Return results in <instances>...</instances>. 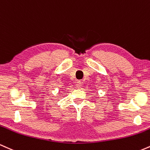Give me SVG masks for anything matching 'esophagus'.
Wrapping results in <instances>:
<instances>
[{"instance_id":"obj_1","label":"esophagus","mask_w":150,"mask_h":150,"mask_svg":"<svg viewBox=\"0 0 150 150\" xmlns=\"http://www.w3.org/2000/svg\"><path fill=\"white\" fill-rule=\"evenodd\" d=\"M76 85L77 88H81V87L82 86V82L81 81H79V80L77 81L76 83Z\"/></svg>"}]
</instances>
